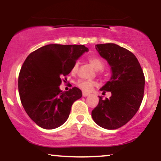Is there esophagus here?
<instances>
[{"label":"esophagus","mask_w":161,"mask_h":161,"mask_svg":"<svg viewBox=\"0 0 161 161\" xmlns=\"http://www.w3.org/2000/svg\"><path fill=\"white\" fill-rule=\"evenodd\" d=\"M89 95H90L89 93H87V92H82V96H83V97H87V96H89Z\"/></svg>","instance_id":"esophagus-1"}]
</instances>
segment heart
Instances as JSON below:
<instances>
[{
	"instance_id": "b5f03b06",
	"label": "heart",
	"mask_w": 161,
	"mask_h": 161,
	"mask_svg": "<svg viewBox=\"0 0 161 161\" xmlns=\"http://www.w3.org/2000/svg\"><path fill=\"white\" fill-rule=\"evenodd\" d=\"M88 61L92 66L95 67V69L101 70L104 68V63L101 59L97 58V57H88ZM78 69V63H75L73 66V69H72V72L75 73ZM77 86L79 88H80L82 91L84 92H89L91 91L94 86H97V82L95 81H88V80H79L77 82Z\"/></svg>"
}]
</instances>
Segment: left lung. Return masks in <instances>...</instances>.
<instances>
[{
	"label": "left lung",
	"mask_w": 161,
	"mask_h": 161,
	"mask_svg": "<svg viewBox=\"0 0 161 161\" xmlns=\"http://www.w3.org/2000/svg\"><path fill=\"white\" fill-rule=\"evenodd\" d=\"M102 58L108 63L111 77L101 88L110 92V98L103 100L92 111L94 121L107 129L124 125L137 113L145 89V76L138 59L132 52L113 43L95 45Z\"/></svg>",
	"instance_id": "8db88e82"
}]
</instances>
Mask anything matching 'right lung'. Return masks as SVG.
<instances>
[{
  "mask_svg": "<svg viewBox=\"0 0 161 161\" xmlns=\"http://www.w3.org/2000/svg\"><path fill=\"white\" fill-rule=\"evenodd\" d=\"M88 49L82 45H47L31 53L24 61L18 79L22 104L38 126L53 129L69 117L74 101L82 94L74 87L60 89L61 78L71 72L76 60Z\"/></svg>",
  "mask_w": 161,
  "mask_h": 161,
  "instance_id": "1",
  "label": "right lung"
}]
</instances>
